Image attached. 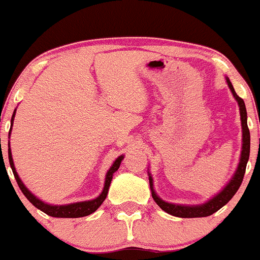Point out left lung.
<instances>
[{
	"label": "left lung",
	"instance_id": "8db88e82",
	"mask_svg": "<svg viewBox=\"0 0 260 260\" xmlns=\"http://www.w3.org/2000/svg\"><path fill=\"white\" fill-rule=\"evenodd\" d=\"M226 83H228L229 88H230L231 93H233L234 99L236 100L239 105V110H240V121H241V151H240V158H239L238 167H236L235 172L231 176V178L229 179L228 183L215 194L214 197H211L210 200H207L206 202L200 205H179V204H172V202H167L164 200H161L160 197L156 194L155 189H154V183H153V177H151L150 172L148 171L149 176V184H150V191L151 196H153L154 201L156 202L159 207H160L163 211H166L167 214L173 215L176 217H206L210 215L215 214L218 211L222 206H225L231 199H233L234 194L236 193V191L240 187L241 182H243L244 174H245L246 169V163L249 160V154H250V133L248 129V115H246V109L245 104H244L243 99L236 94L235 89H234L233 84H231L230 79L228 77H225Z\"/></svg>",
	"mask_w": 260,
	"mask_h": 260
}]
</instances>
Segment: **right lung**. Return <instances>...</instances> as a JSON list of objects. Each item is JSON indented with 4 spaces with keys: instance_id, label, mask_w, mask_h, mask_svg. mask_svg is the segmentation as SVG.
<instances>
[{
    "instance_id": "obj_1",
    "label": "right lung",
    "mask_w": 260,
    "mask_h": 260,
    "mask_svg": "<svg viewBox=\"0 0 260 260\" xmlns=\"http://www.w3.org/2000/svg\"><path fill=\"white\" fill-rule=\"evenodd\" d=\"M15 115H16V109H15L14 114H12L11 117V127H10V133L9 136L11 135V130H12V125H14V119ZM122 159H124V154L120 155L119 158H116V160L112 163V166L110 167V169L107 171L106 177H105V184H104V189H102L101 193L93 200H88V201H81V202H73V204H67V205H50L44 202L43 200H40L39 197L35 196L29 188L24 184V182L21 181V178L17 174L16 168H15L14 164V159H12V153H11V148H10V141H9V161H10V167L12 169V173H14L15 179H16L17 184H19L20 189H21L22 193L25 194L27 200L34 205L37 209H39L40 211L45 212L46 215L53 217H83V216H88V215L93 214L97 209L102 205V202L105 201L106 199L107 193H109V188L110 184H111L112 177H114L115 172L119 169L120 164H121Z\"/></svg>"
}]
</instances>
